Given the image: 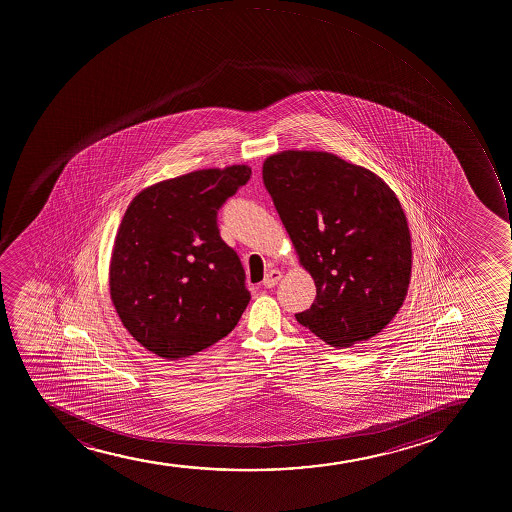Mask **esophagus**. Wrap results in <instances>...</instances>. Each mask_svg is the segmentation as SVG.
Wrapping results in <instances>:
<instances>
[{
	"instance_id": "esophagus-1",
	"label": "esophagus",
	"mask_w": 512,
	"mask_h": 512,
	"mask_svg": "<svg viewBox=\"0 0 512 512\" xmlns=\"http://www.w3.org/2000/svg\"><path fill=\"white\" fill-rule=\"evenodd\" d=\"M282 272L279 269H272L267 272V276L264 279L265 288H274L277 282L281 281Z\"/></svg>"
}]
</instances>
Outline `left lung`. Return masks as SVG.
Wrapping results in <instances>:
<instances>
[{
	"label": "left lung",
	"instance_id": "1",
	"mask_svg": "<svg viewBox=\"0 0 512 512\" xmlns=\"http://www.w3.org/2000/svg\"><path fill=\"white\" fill-rule=\"evenodd\" d=\"M316 298L296 315L337 349L373 339L395 318L412 274V240L395 192L327 151L288 150L262 168Z\"/></svg>",
	"mask_w": 512,
	"mask_h": 512
}]
</instances>
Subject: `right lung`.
<instances>
[{
    "label": "right lung",
    "mask_w": 512,
    "mask_h": 512,
    "mask_svg": "<svg viewBox=\"0 0 512 512\" xmlns=\"http://www.w3.org/2000/svg\"><path fill=\"white\" fill-rule=\"evenodd\" d=\"M252 168H206L146 187L115 235L109 288L127 332L163 359L194 356L236 327L245 270L221 240L218 209Z\"/></svg>",
    "instance_id": "1"
}]
</instances>
